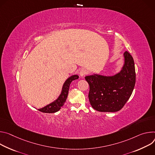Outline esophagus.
Here are the masks:
<instances>
[{
    "mask_svg": "<svg viewBox=\"0 0 155 155\" xmlns=\"http://www.w3.org/2000/svg\"><path fill=\"white\" fill-rule=\"evenodd\" d=\"M87 71L86 70V69L82 68V69H81V70L79 71V74L81 77H84V76H85V74H87Z\"/></svg>",
    "mask_w": 155,
    "mask_h": 155,
    "instance_id": "esophagus-1",
    "label": "esophagus"
}]
</instances>
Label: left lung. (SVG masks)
<instances>
[{
	"mask_svg": "<svg viewBox=\"0 0 155 155\" xmlns=\"http://www.w3.org/2000/svg\"><path fill=\"white\" fill-rule=\"evenodd\" d=\"M122 70L113 76L94 74L85 76L89 85V99L94 109L100 112L119 111L130 98L135 84L133 57L125 51Z\"/></svg>",
	"mask_w": 155,
	"mask_h": 155,
	"instance_id": "1",
	"label": "left lung"
}]
</instances>
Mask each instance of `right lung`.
<instances>
[{"instance_id": "1", "label": "right lung", "mask_w": 155, "mask_h": 155, "mask_svg": "<svg viewBox=\"0 0 155 155\" xmlns=\"http://www.w3.org/2000/svg\"><path fill=\"white\" fill-rule=\"evenodd\" d=\"M78 78H79V76L78 75H73L69 78L63 84L62 91L59 97L55 101L51 103V104H50L46 107L42 108L39 109L38 110L42 113H55L59 111L60 108L63 106L64 102L66 101L71 82L75 79H78Z\"/></svg>"}]
</instances>
